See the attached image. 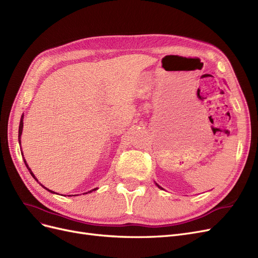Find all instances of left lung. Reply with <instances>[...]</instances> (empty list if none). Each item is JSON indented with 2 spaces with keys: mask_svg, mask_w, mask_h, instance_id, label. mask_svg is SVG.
Instances as JSON below:
<instances>
[{
  "mask_svg": "<svg viewBox=\"0 0 258 258\" xmlns=\"http://www.w3.org/2000/svg\"><path fill=\"white\" fill-rule=\"evenodd\" d=\"M156 185H157V184H156ZM157 186H158V185H157ZM158 187H159V186H158ZM159 188H160V187H159Z\"/></svg>",
  "mask_w": 258,
  "mask_h": 258,
  "instance_id": "1",
  "label": "left lung"
}]
</instances>
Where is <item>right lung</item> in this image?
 Listing matches in <instances>:
<instances>
[{
    "mask_svg": "<svg viewBox=\"0 0 258 258\" xmlns=\"http://www.w3.org/2000/svg\"><path fill=\"white\" fill-rule=\"evenodd\" d=\"M22 130H23V114H22V117H21V120H20V125H19V136H18V137H19V144H20V145H21V135H22ZM22 156H23V153H22ZM24 163H25V166L27 167V169H28V170H30V173L32 174V176H33V177H34V178H35V179L37 180V182H38V179H37V178L35 177L34 173L32 172V170H31L30 168H28V166H27V164H26V161H25V159H24ZM40 185H41V184H40ZM41 186H42V185H41ZM42 187H43V188H45L44 186H42ZM45 189H46V190H49V189H47V188H45ZM93 190H97V188H94ZM93 190H91V191H93ZM49 191H50V192H53V191H52V190H49ZM91 191H88V192H91ZM88 192H86V194H88ZM53 194H54V192H53Z\"/></svg>",
    "mask_w": 258,
    "mask_h": 258,
    "instance_id": "obj_1",
    "label": "right lung"
}]
</instances>
